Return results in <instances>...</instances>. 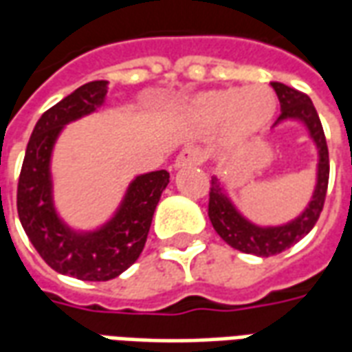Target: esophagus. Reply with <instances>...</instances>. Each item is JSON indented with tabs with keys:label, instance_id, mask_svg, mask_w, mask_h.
I'll list each match as a JSON object with an SVG mask.
<instances>
[{
	"label": "esophagus",
	"instance_id": "obj_1",
	"mask_svg": "<svg viewBox=\"0 0 352 352\" xmlns=\"http://www.w3.org/2000/svg\"><path fill=\"white\" fill-rule=\"evenodd\" d=\"M199 162H201V153L198 148H184V151L177 154L173 166H175V169L192 168V166H198Z\"/></svg>",
	"mask_w": 352,
	"mask_h": 352
}]
</instances>
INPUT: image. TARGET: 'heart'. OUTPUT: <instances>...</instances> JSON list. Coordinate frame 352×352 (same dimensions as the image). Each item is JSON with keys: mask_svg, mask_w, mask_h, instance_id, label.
I'll return each mask as SVG.
<instances>
[{"mask_svg": "<svg viewBox=\"0 0 352 352\" xmlns=\"http://www.w3.org/2000/svg\"><path fill=\"white\" fill-rule=\"evenodd\" d=\"M192 113L204 124L221 126V141L239 146L258 135L272 122L277 100L270 88L251 85L245 88H217L199 94L192 101Z\"/></svg>", "mask_w": 352, "mask_h": 352, "instance_id": "heart-1", "label": "heart"}]
</instances>
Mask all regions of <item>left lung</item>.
I'll return each instance as SVG.
<instances>
[{
  "label": "left lung",
  "mask_w": 352,
  "mask_h": 352,
  "mask_svg": "<svg viewBox=\"0 0 352 352\" xmlns=\"http://www.w3.org/2000/svg\"><path fill=\"white\" fill-rule=\"evenodd\" d=\"M272 87L280 101V115L277 122L273 124V128L287 120L300 122L317 148V181H315L309 204L292 221L275 224V226H260L256 222L249 221L237 209L222 179L213 177L211 192H209V221L213 224L214 232L237 251L264 256V258L287 251L313 230L324 206L328 175H330L324 131H322L317 109L309 100V96L298 92L283 82H272Z\"/></svg>",
  "instance_id": "obj_1"
}]
</instances>
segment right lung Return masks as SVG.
Here are the masks:
<instances>
[{
	"mask_svg": "<svg viewBox=\"0 0 352 352\" xmlns=\"http://www.w3.org/2000/svg\"><path fill=\"white\" fill-rule=\"evenodd\" d=\"M107 85L87 82L43 113L28 143L16 192L19 219L35 251L54 272L80 280L115 279L139 258L154 209L169 183L166 169L131 179L113 217L94 230H75L60 217L50 173L52 151L67 124L105 103Z\"/></svg>",
	"mask_w": 352,
	"mask_h": 352,
	"instance_id": "add662e5",
	"label": "right lung"
}]
</instances>
